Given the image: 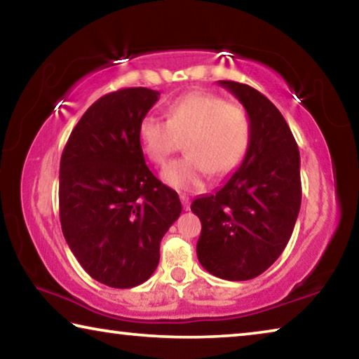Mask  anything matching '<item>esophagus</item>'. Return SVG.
I'll return each mask as SVG.
<instances>
[{"instance_id":"esophagus-1","label":"esophagus","mask_w":359,"mask_h":359,"mask_svg":"<svg viewBox=\"0 0 359 359\" xmlns=\"http://www.w3.org/2000/svg\"><path fill=\"white\" fill-rule=\"evenodd\" d=\"M180 201H182V205H184L185 210H190V198L185 196V194H180Z\"/></svg>"}]
</instances>
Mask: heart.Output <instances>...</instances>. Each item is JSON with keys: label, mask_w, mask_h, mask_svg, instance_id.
I'll return each mask as SVG.
<instances>
[{"label": "heart", "mask_w": 359, "mask_h": 359, "mask_svg": "<svg viewBox=\"0 0 359 359\" xmlns=\"http://www.w3.org/2000/svg\"><path fill=\"white\" fill-rule=\"evenodd\" d=\"M145 156L165 166L185 141V154L161 174L166 185L180 191H198L209 174L234 171L252 142V120L238 104L212 93H188L168 107V120L147 115L137 130Z\"/></svg>", "instance_id": "b5f03b06"}]
</instances>
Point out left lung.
<instances>
[{
    "label": "left lung",
    "mask_w": 359,
    "mask_h": 359,
    "mask_svg": "<svg viewBox=\"0 0 359 359\" xmlns=\"http://www.w3.org/2000/svg\"><path fill=\"white\" fill-rule=\"evenodd\" d=\"M252 120L247 155L220 190L191 203L201 220L196 244L205 271L224 280H250L274 264L301 208V158L280 111L250 85L220 81Z\"/></svg>",
    "instance_id": "1"
}]
</instances>
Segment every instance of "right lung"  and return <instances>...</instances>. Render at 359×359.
Here are the masks:
<instances>
[{
    "label": "right lung",
    "instance_id": "1",
    "mask_svg": "<svg viewBox=\"0 0 359 359\" xmlns=\"http://www.w3.org/2000/svg\"><path fill=\"white\" fill-rule=\"evenodd\" d=\"M160 93L144 87L101 96L72 130L60 161V222L90 277L133 288L154 274L160 242L182 204L145 165L139 123Z\"/></svg>",
    "mask_w": 359,
    "mask_h": 359
}]
</instances>
